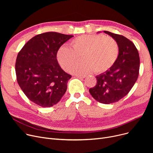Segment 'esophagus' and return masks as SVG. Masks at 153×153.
I'll return each instance as SVG.
<instances>
[{
	"label": "esophagus",
	"instance_id": "34e87169",
	"mask_svg": "<svg viewBox=\"0 0 153 153\" xmlns=\"http://www.w3.org/2000/svg\"><path fill=\"white\" fill-rule=\"evenodd\" d=\"M76 77H78V78L84 79V78H85L86 76H82V75H77V76H76Z\"/></svg>",
	"mask_w": 153,
	"mask_h": 153
}]
</instances>
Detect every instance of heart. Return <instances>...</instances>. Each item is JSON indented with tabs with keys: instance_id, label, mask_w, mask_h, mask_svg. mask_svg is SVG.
Masks as SVG:
<instances>
[{
	"instance_id": "b5f03b06",
	"label": "heart",
	"mask_w": 153,
	"mask_h": 153,
	"mask_svg": "<svg viewBox=\"0 0 153 153\" xmlns=\"http://www.w3.org/2000/svg\"><path fill=\"white\" fill-rule=\"evenodd\" d=\"M70 47L62 46L57 53V60L64 70L69 68L81 55L82 60L69 71L84 74L94 71L102 73L112 67L118 56V46L115 40L101 35H84L74 39Z\"/></svg>"
}]
</instances>
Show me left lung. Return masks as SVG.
<instances>
[{"instance_id":"1","label":"left lung","mask_w":153,"mask_h":153,"mask_svg":"<svg viewBox=\"0 0 153 153\" xmlns=\"http://www.w3.org/2000/svg\"><path fill=\"white\" fill-rule=\"evenodd\" d=\"M103 32L117 43L118 56L111 68L96 76L97 84L91 88L89 92L100 103L109 104L124 97L137 81L140 57L137 49L130 40L108 31Z\"/></svg>"}]
</instances>
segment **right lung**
Masks as SVG:
<instances>
[{"label":"right lung","mask_w":153,"mask_h":153,"mask_svg":"<svg viewBox=\"0 0 153 153\" xmlns=\"http://www.w3.org/2000/svg\"><path fill=\"white\" fill-rule=\"evenodd\" d=\"M74 36L46 32L30 39L17 55V82L27 97L43 107L59 102L67 90L71 76L59 66L56 55L59 48Z\"/></svg>","instance_id":"right-lung-1"}]
</instances>
